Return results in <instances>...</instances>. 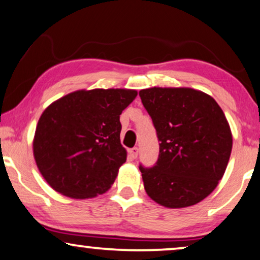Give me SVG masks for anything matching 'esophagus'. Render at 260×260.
Masks as SVG:
<instances>
[{
    "label": "esophagus",
    "mask_w": 260,
    "mask_h": 260,
    "mask_svg": "<svg viewBox=\"0 0 260 260\" xmlns=\"http://www.w3.org/2000/svg\"><path fill=\"white\" fill-rule=\"evenodd\" d=\"M138 151H140V149H138L137 147H135V148H133V149H130V150H129V155H130V157H131V158H137V156H138Z\"/></svg>",
    "instance_id": "obj_1"
}]
</instances>
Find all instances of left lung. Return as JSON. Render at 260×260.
<instances>
[{
    "label": "left lung",
    "mask_w": 260,
    "mask_h": 260,
    "mask_svg": "<svg viewBox=\"0 0 260 260\" xmlns=\"http://www.w3.org/2000/svg\"><path fill=\"white\" fill-rule=\"evenodd\" d=\"M159 141L152 168L140 166L147 194L167 208H184L207 198L225 174L232 133L218 103L189 87L140 91Z\"/></svg>",
    "instance_id": "8db88e82"
}]
</instances>
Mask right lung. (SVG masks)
<instances>
[{
	"mask_svg": "<svg viewBox=\"0 0 260 260\" xmlns=\"http://www.w3.org/2000/svg\"><path fill=\"white\" fill-rule=\"evenodd\" d=\"M136 90H79L53 102L42 112L33 140L39 172L58 193L94 198L115 182L126 161L119 116Z\"/></svg>",
	"mask_w": 260,
	"mask_h": 260,
	"instance_id": "right-lung-1",
	"label": "right lung"
}]
</instances>
